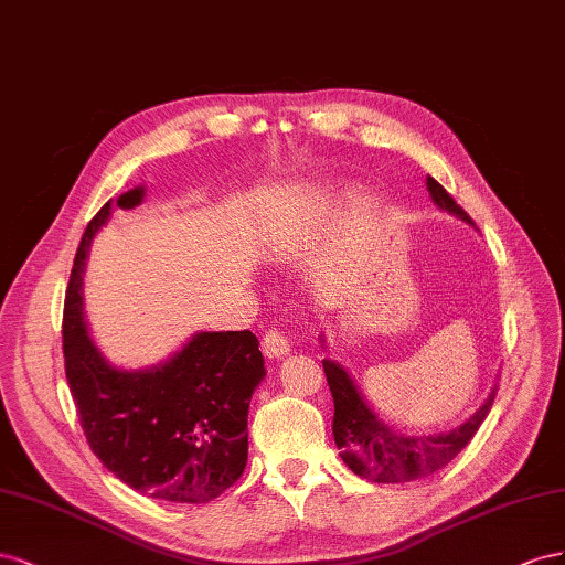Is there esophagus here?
<instances>
[{"instance_id":"1","label":"esophagus","mask_w":565,"mask_h":565,"mask_svg":"<svg viewBox=\"0 0 565 565\" xmlns=\"http://www.w3.org/2000/svg\"><path fill=\"white\" fill-rule=\"evenodd\" d=\"M263 352L269 360H281L288 352H291V341L284 335V331L271 329L263 335Z\"/></svg>"}]
</instances>
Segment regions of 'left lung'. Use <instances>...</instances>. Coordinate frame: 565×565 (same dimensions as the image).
I'll return each mask as SVG.
<instances>
[{"mask_svg":"<svg viewBox=\"0 0 565 565\" xmlns=\"http://www.w3.org/2000/svg\"><path fill=\"white\" fill-rule=\"evenodd\" d=\"M426 186L440 211L463 220L466 224H473V220L463 213V207H459L433 177H428ZM324 343L327 341L321 338V348ZM321 364H324L333 395L335 447L341 449V457L352 473L374 482H412L440 471L471 443L480 424L486 422L497 391L492 388L486 405L457 428L433 435H407L383 422L341 362L321 360Z\"/></svg>","mask_w":565,"mask_h":565,"instance_id":"8db88e82","label":"left lung"}]
</instances>
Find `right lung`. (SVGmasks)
I'll return each instance as SVG.
<instances>
[{
    "instance_id": "1",
    "label": "right lung",
    "mask_w": 565,
    "mask_h": 565,
    "mask_svg": "<svg viewBox=\"0 0 565 565\" xmlns=\"http://www.w3.org/2000/svg\"><path fill=\"white\" fill-rule=\"evenodd\" d=\"M147 189L108 201L79 241L63 305L66 379L92 452L139 494L205 504L232 488L248 461V407L267 376L250 331H196L166 362L110 364L89 335L83 274L113 211H132Z\"/></svg>"
}]
</instances>
